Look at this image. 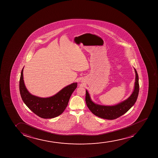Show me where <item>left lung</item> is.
I'll return each mask as SVG.
<instances>
[{"instance_id": "1", "label": "left lung", "mask_w": 158, "mask_h": 158, "mask_svg": "<svg viewBox=\"0 0 158 158\" xmlns=\"http://www.w3.org/2000/svg\"><path fill=\"white\" fill-rule=\"evenodd\" d=\"M135 89L130 97L125 101L114 106H103L98 105L91 101L90 97L87 90L85 95L86 105L91 112L95 116L100 118L112 120L119 117L125 114L135 104L138 96L139 91V77L137 70L135 68Z\"/></svg>"}]
</instances>
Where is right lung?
Instances as JSON below:
<instances>
[{"label": "right lung", "mask_w": 158, "mask_h": 158, "mask_svg": "<svg viewBox=\"0 0 158 158\" xmlns=\"http://www.w3.org/2000/svg\"><path fill=\"white\" fill-rule=\"evenodd\" d=\"M23 68L19 81V90L21 98L33 112L41 118H53L63 113L67 106L72 93L77 88V83H74L52 97L40 98L31 95L26 88L23 80Z\"/></svg>", "instance_id": "obj_1"}]
</instances>
